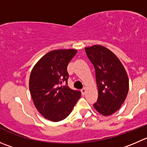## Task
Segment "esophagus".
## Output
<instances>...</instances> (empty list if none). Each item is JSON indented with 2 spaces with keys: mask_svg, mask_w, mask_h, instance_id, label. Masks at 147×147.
<instances>
[{
  "mask_svg": "<svg viewBox=\"0 0 147 147\" xmlns=\"http://www.w3.org/2000/svg\"><path fill=\"white\" fill-rule=\"evenodd\" d=\"M86 88H83V89H82V90H81V92H82V94H84L85 93H86Z\"/></svg>",
  "mask_w": 147,
  "mask_h": 147,
  "instance_id": "1",
  "label": "esophagus"
}]
</instances>
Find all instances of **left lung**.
Listing matches in <instances>:
<instances>
[{"label":"left lung","mask_w":147,"mask_h":147,"mask_svg":"<svg viewBox=\"0 0 147 147\" xmlns=\"http://www.w3.org/2000/svg\"><path fill=\"white\" fill-rule=\"evenodd\" d=\"M95 69L98 99L93 105L98 113L108 116L118 110L127 97L129 81L118 57L102 45L85 47Z\"/></svg>","instance_id":"8db88e82"}]
</instances>
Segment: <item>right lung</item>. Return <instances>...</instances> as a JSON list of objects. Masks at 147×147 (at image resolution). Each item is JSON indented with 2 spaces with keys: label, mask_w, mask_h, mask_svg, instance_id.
I'll list each match as a JSON object with an SVG mask.
<instances>
[{
  "label": "right lung",
  "mask_w": 147,
  "mask_h": 147,
  "mask_svg": "<svg viewBox=\"0 0 147 147\" xmlns=\"http://www.w3.org/2000/svg\"><path fill=\"white\" fill-rule=\"evenodd\" d=\"M76 53L75 49L52 50L31 71L29 86L34 106L45 118L53 122L67 118L81 97L80 91L62 86L67 84V66Z\"/></svg>",
  "instance_id": "right-lung-1"
}]
</instances>
